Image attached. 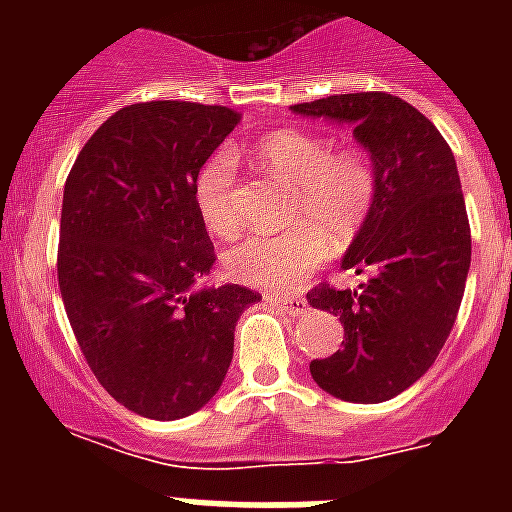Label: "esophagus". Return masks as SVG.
<instances>
[{
  "mask_svg": "<svg viewBox=\"0 0 512 512\" xmlns=\"http://www.w3.org/2000/svg\"><path fill=\"white\" fill-rule=\"evenodd\" d=\"M265 300L273 305V308H279V311L289 313V316H303L308 311V303H305L303 297H287V295H265Z\"/></svg>",
  "mask_w": 512,
  "mask_h": 512,
  "instance_id": "1",
  "label": "esophagus"
}]
</instances>
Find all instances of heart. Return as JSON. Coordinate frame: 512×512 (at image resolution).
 I'll use <instances>...</instances> for the list:
<instances>
[{"label":"heart","instance_id":"heart-1","mask_svg":"<svg viewBox=\"0 0 512 512\" xmlns=\"http://www.w3.org/2000/svg\"><path fill=\"white\" fill-rule=\"evenodd\" d=\"M255 156L273 180L295 193L289 220L300 228L257 233L225 252V273L249 287L289 292L337 249L358 239L377 201V172L356 148H332L308 130H273ZM193 201L209 231L228 239L241 228L236 159L217 151L193 180Z\"/></svg>","mask_w":512,"mask_h":512}]
</instances>
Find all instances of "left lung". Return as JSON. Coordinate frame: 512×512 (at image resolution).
<instances>
[{"label":"left lung","instance_id":"left-lung-1","mask_svg":"<svg viewBox=\"0 0 512 512\" xmlns=\"http://www.w3.org/2000/svg\"><path fill=\"white\" fill-rule=\"evenodd\" d=\"M295 114L353 124L372 154L377 201L342 257L369 273L358 289L319 284L308 303L340 316L342 350L311 361L313 380L342 401L380 404L428 372L460 311L470 223L457 162L436 124L388 92L329 95Z\"/></svg>","mask_w":512,"mask_h":512}]
</instances>
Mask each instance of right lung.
I'll return each instance as SVG.
<instances>
[{"mask_svg":"<svg viewBox=\"0 0 512 512\" xmlns=\"http://www.w3.org/2000/svg\"><path fill=\"white\" fill-rule=\"evenodd\" d=\"M239 119L185 100L132 103L68 172L60 297L92 374L140 417L199 412L231 366L236 321L263 300L239 284L193 289L217 260L193 180Z\"/></svg>","mask_w":512,"mask_h":512,"instance_id":"1","label":"right lung"}]
</instances>
